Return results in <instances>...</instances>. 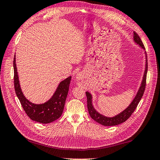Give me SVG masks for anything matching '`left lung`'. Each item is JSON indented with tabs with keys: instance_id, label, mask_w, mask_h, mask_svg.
<instances>
[{
	"instance_id": "8db88e82",
	"label": "left lung",
	"mask_w": 160,
	"mask_h": 160,
	"mask_svg": "<svg viewBox=\"0 0 160 160\" xmlns=\"http://www.w3.org/2000/svg\"><path fill=\"white\" fill-rule=\"evenodd\" d=\"M133 40L136 42L138 44H139L140 47L143 49H145L144 46L143 44L142 41L141 40L139 35L136 32L133 31ZM147 56H146V68H145L144 74L143 77V80L142 82L141 86L139 90H138V93L136 96V97L133 99V101L131 102V103L126 109L119 114L114 117H112V118H109V117H106L102 116L100 113H98L94 108H93L92 104V95L88 92H86V97H87V105H88V112L91 118L94 120L96 122H98L102 125L104 126H114L120 125L128 119L131 114L133 113L135 109H136L137 106L140 101L142 97L144 94V92L145 90V88H146V81H147V70H148V63H147Z\"/></svg>"
}]
</instances>
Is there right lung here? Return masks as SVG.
<instances>
[{
  "label": "right lung",
  "instance_id": "right-lung-1",
  "mask_svg": "<svg viewBox=\"0 0 160 160\" xmlns=\"http://www.w3.org/2000/svg\"><path fill=\"white\" fill-rule=\"evenodd\" d=\"M13 70L14 88H15L16 94L27 115L32 120L42 124L50 123L58 119L62 116L63 108H64L71 77L62 81L59 84L55 92L50 100L44 102V104L37 105L32 103L29 101H28L21 90L16 64V55H14L13 59Z\"/></svg>",
  "mask_w": 160,
  "mask_h": 160
}]
</instances>
